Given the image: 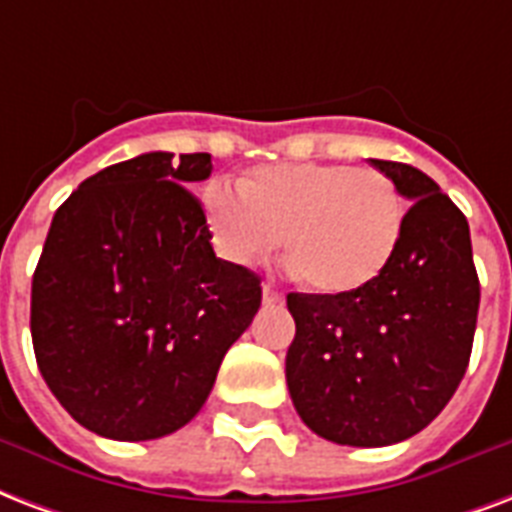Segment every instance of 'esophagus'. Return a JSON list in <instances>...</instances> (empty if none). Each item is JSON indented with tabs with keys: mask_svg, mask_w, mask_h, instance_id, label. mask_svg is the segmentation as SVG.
I'll use <instances>...</instances> for the list:
<instances>
[{
	"mask_svg": "<svg viewBox=\"0 0 512 512\" xmlns=\"http://www.w3.org/2000/svg\"><path fill=\"white\" fill-rule=\"evenodd\" d=\"M263 300L265 303H279V300H284V292L276 290L271 282L263 284Z\"/></svg>",
	"mask_w": 512,
	"mask_h": 512,
	"instance_id": "1",
	"label": "esophagus"
}]
</instances>
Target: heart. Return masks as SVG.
<instances>
[{"label":"heart","mask_w":512,"mask_h":512,"mask_svg":"<svg viewBox=\"0 0 512 512\" xmlns=\"http://www.w3.org/2000/svg\"><path fill=\"white\" fill-rule=\"evenodd\" d=\"M214 247L249 268L282 244L292 268L325 295L362 290L395 257L403 204L392 179L349 163H268L241 187L214 182L204 198Z\"/></svg>","instance_id":"heart-1"}]
</instances>
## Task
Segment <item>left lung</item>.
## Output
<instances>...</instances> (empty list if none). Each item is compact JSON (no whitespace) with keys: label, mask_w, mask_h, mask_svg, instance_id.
<instances>
[{"label":"left lung","mask_w":512,"mask_h":512,"mask_svg":"<svg viewBox=\"0 0 512 512\" xmlns=\"http://www.w3.org/2000/svg\"><path fill=\"white\" fill-rule=\"evenodd\" d=\"M373 166L411 201L395 257L362 290L287 295L292 405L319 438L360 448L413 438L446 408L481 303L467 217L424 171Z\"/></svg>","instance_id":"left-lung-1"}]
</instances>
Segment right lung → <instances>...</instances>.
Here are the masks:
<instances>
[{
  "instance_id": "right-lung-1",
  "label": "right lung",
  "mask_w": 512,
  "mask_h": 512,
  "mask_svg": "<svg viewBox=\"0 0 512 512\" xmlns=\"http://www.w3.org/2000/svg\"><path fill=\"white\" fill-rule=\"evenodd\" d=\"M209 152H144L77 187L31 279L39 373L101 438L155 440L201 411L260 308V276L220 260L193 190Z\"/></svg>"
}]
</instances>
